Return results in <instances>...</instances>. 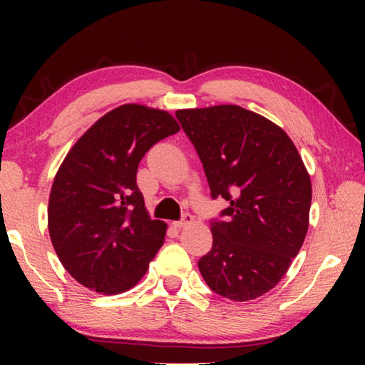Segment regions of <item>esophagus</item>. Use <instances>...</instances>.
<instances>
[{
    "label": "esophagus",
    "instance_id": "obj_1",
    "mask_svg": "<svg viewBox=\"0 0 365 365\" xmlns=\"http://www.w3.org/2000/svg\"><path fill=\"white\" fill-rule=\"evenodd\" d=\"M193 222H195L193 215H191L190 212H185V214L182 215V219L178 220V222H175V225H177L178 228H182V227H187V225H190V224H193Z\"/></svg>",
    "mask_w": 365,
    "mask_h": 365
}]
</instances>
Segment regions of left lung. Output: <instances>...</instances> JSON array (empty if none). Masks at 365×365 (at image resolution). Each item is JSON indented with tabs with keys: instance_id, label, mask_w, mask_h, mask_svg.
<instances>
[{
	"instance_id": "left-lung-1",
	"label": "left lung",
	"mask_w": 365,
	"mask_h": 365,
	"mask_svg": "<svg viewBox=\"0 0 365 365\" xmlns=\"http://www.w3.org/2000/svg\"><path fill=\"white\" fill-rule=\"evenodd\" d=\"M200 156L211 196L230 205L211 220L212 248L197 261L207 287L250 301L274 288L304 243L312 187L298 150L279 125L220 104L175 113Z\"/></svg>"
}]
</instances>
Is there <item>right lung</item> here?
Listing matches in <instances>:
<instances>
[{
    "mask_svg": "<svg viewBox=\"0 0 365 365\" xmlns=\"http://www.w3.org/2000/svg\"><path fill=\"white\" fill-rule=\"evenodd\" d=\"M178 130L165 110L123 104L67 153L49 193L48 230L61 264L83 287L117 294L146 274L168 225L148 215L138 164L153 145Z\"/></svg>",
    "mask_w": 365,
    "mask_h": 365,
    "instance_id": "obj_1",
    "label": "right lung"
}]
</instances>
